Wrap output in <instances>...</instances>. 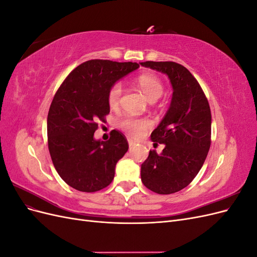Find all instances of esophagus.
I'll list each match as a JSON object with an SVG mask.
<instances>
[{"label":"esophagus","instance_id":"obj_1","mask_svg":"<svg viewBox=\"0 0 257 257\" xmlns=\"http://www.w3.org/2000/svg\"><path fill=\"white\" fill-rule=\"evenodd\" d=\"M128 146H130V148H133L135 145H136V142H134V141H132V139H128Z\"/></svg>","mask_w":257,"mask_h":257}]
</instances>
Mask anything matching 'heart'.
<instances>
[{
    "label": "heart",
    "instance_id": "obj_1",
    "mask_svg": "<svg viewBox=\"0 0 257 257\" xmlns=\"http://www.w3.org/2000/svg\"><path fill=\"white\" fill-rule=\"evenodd\" d=\"M137 84L150 102L157 100L164 92L163 82L160 80L159 77L153 74L146 73L139 75L137 77ZM122 92L123 88L120 82H115L111 85L107 96L108 104L110 107L118 106L122 96ZM119 126L130 136L139 137L144 134L145 131L151 126V121L147 118H135V116L132 115H125L119 121Z\"/></svg>",
    "mask_w": 257,
    "mask_h": 257
}]
</instances>
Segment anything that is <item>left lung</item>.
<instances>
[{"mask_svg": "<svg viewBox=\"0 0 257 257\" xmlns=\"http://www.w3.org/2000/svg\"><path fill=\"white\" fill-rule=\"evenodd\" d=\"M141 64L166 74L174 90L167 113L151 134L152 142L165 148L161 154L150 150L141 172L146 188L167 195L188 186L203 166L211 145V111L188 68L170 61Z\"/></svg>", "mask_w": 257, "mask_h": 257, "instance_id": "left-lung-1", "label": "left lung"}]
</instances>
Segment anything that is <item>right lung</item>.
I'll return each instance as SVG.
<instances>
[{
  "label": "right lung",
  "instance_id": "add662e5",
  "mask_svg": "<svg viewBox=\"0 0 257 257\" xmlns=\"http://www.w3.org/2000/svg\"><path fill=\"white\" fill-rule=\"evenodd\" d=\"M138 67L133 62L89 60L73 69L54 94L47 118L48 149L59 176L73 189L93 193L113 180L116 162L128 149L126 138L115 130L107 142L93 136L110 111L111 85Z\"/></svg>",
  "mask_w": 257,
  "mask_h": 257
}]
</instances>
